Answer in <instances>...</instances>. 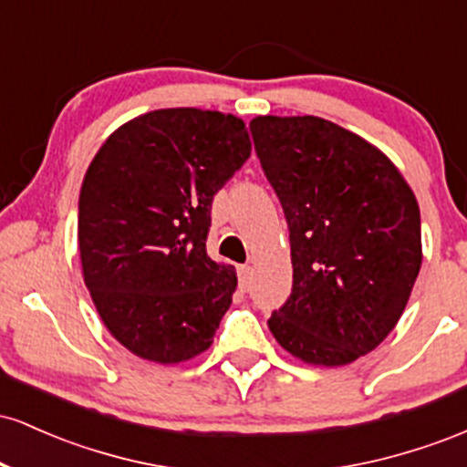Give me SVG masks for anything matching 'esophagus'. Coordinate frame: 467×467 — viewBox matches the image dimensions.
Here are the masks:
<instances>
[{
  "label": "esophagus",
  "mask_w": 467,
  "mask_h": 467,
  "mask_svg": "<svg viewBox=\"0 0 467 467\" xmlns=\"http://www.w3.org/2000/svg\"><path fill=\"white\" fill-rule=\"evenodd\" d=\"M239 285L248 287L250 285V276H252V267L250 265H239Z\"/></svg>",
  "instance_id": "esophagus-1"
}]
</instances>
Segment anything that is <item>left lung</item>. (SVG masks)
<instances>
[{
  "mask_svg": "<svg viewBox=\"0 0 467 467\" xmlns=\"http://www.w3.org/2000/svg\"><path fill=\"white\" fill-rule=\"evenodd\" d=\"M289 228L294 285L267 320L287 353L345 367L398 325L421 267L415 192L390 160L318 116L250 122Z\"/></svg>",
  "mask_w": 467,
  "mask_h": 467,
  "instance_id": "left-lung-1",
  "label": "left lung"
}]
</instances>
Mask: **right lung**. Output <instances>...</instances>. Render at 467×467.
<instances>
[{
    "mask_svg": "<svg viewBox=\"0 0 467 467\" xmlns=\"http://www.w3.org/2000/svg\"><path fill=\"white\" fill-rule=\"evenodd\" d=\"M250 151L241 118L173 107L125 122L94 155L78 197L80 265L133 356L180 364L213 345L237 272L206 252L211 203Z\"/></svg>",
    "mask_w": 467,
    "mask_h": 467,
    "instance_id": "1",
    "label": "right lung"
}]
</instances>
